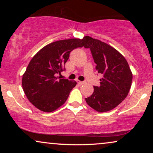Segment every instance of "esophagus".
Wrapping results in <instances>:
<instances>
[{"label":"esophagus","mask_w":153,"mask_h":153,"mask_svg":"<svg viewBox=\"0 0 153 153\" xmlns=\"http://www.w3.org/2000/svg\"><path fill=\"white\" fill-rule=\"evenodd\" d=\"M76 82L79 85H82V84H83V83H85L84 81H78V80L76 81Z\"/></svg>","instance_id":"34e87169"}]
</instances>
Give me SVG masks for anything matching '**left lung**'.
<instances>
[{"mask_svg":"<svg viewBox=\"0 0 153 153\" xmlns=\"http://www.w3.org/2000/svg\"><path fill=\"white\" fill-rule=\"evenodd\" d=\"M84 47L91 50L96 70L102 75L100 85L94 86L93 93L85 101L98 112L108 111L128 95L132 73L122 54L107 44L85 36Z\"/></svg>","mask_w":153,"mask_h":153,"instance_id":"left-lung-1","label":"left lung"}]
</instances>
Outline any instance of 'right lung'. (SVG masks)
<instances>
[{
    "mask_svg": "<svg viewBox=\"0 0 153 153\" xmlns=\"http://www.w3.org/2000/svg\"><path fill=\"white\" fill-rule=\"evenodd\" d=\"M85 45V37L54 42L35 54L23 75L22 86L29 101L38 109L51 112L62 106L76 81L60 79L65 64L74 49Z\"/></svg>",
    "mask_w": 153,
    "mask_h": 153,
    "instance_id": "obj_1",
    "label": "right lung"
}]
</instances>
